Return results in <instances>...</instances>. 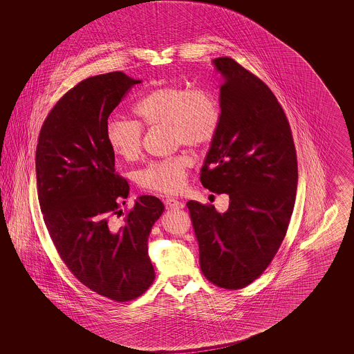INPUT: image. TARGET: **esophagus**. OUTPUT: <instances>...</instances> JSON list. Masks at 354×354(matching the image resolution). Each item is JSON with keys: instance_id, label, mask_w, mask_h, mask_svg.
<instances>
[{"instance_id": "obj_1", "label": "esophagus", "mask_w": 354, "mask_h": 354, "mask_svg": "<svg viewBox=\"0 0 354 354\" xmlns=\"http://www.w3.org/2000/svg\"><path fill=\"white\" fill-rule=\"evenodd\" d=\"M165 205H166V209H169V210H176V209H183L184 207L183 203L175 200V198H171V197H167L165 200Z\"/></svg>"}]
</instances>
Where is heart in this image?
<instances>
[{
	"mask_svg": "<svg viewBox=\"0 0 354 354\" xmlns=\"http://www.w3.org/2000/svg\"><path fill=\"white\" fill-rule=\"evenodd\" d=\"M133 120L111 118L105 127L110 150L124 161H135L142 149V129H169L171 147L204 150L214 141L222 123V105L213 89L206 86L167 84L151 89L132 106ZM193 157L179 153L150 162L138 174L140 187L158 193L180 191Z\"/></svg>",
	"mask_w": 354,
	"mask_h": 354,
	"instance_id": "obj_1",
	"label": "heart"
}]
</instances>
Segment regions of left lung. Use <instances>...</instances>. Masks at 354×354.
I'll use <instances>...</instances> for the list:
<instances>
[{"mask_svg":"<svg viewBox=\"0 0 354 354\" xmlns=\"http://www.w3.org/2000/svg\"><path fill=\"white\" fill-rule=\"evenodd\" d=\"M223 75L222 123L200 180L228 193V210L188 201L205 278L241 290L259 278L281 245L297 189V156L290 122L258 76L230 57L213 59Z\"/></svg>","mask_w":354,"mask_h":354,"instance_id":"left-lung-1","label":"left lung"}]
</instances>
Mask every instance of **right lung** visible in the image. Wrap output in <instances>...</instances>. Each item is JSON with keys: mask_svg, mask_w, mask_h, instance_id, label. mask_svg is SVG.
Returning <instances> with one entry per match:
<instances>
[{"mask_svg": "<svg viewBox=\"0 0 354 354\" xmlns=\"http://www.w3.org/2000/svg\"><path fill=\"white\" fill-rule=\"evenodd\" d=\"M139 83L122 71L82 80L49 111L36 145L37 197L58 256L82 284L117 302L153 284L148 237L165 210L160 198L140 196L122 212L129 183L105 139L109 115Z\"/></svg>", "mask_w": 354, "mask_h": 354, "instance_id": "right-lung-1", "label": "right lung"}]
</instances>
